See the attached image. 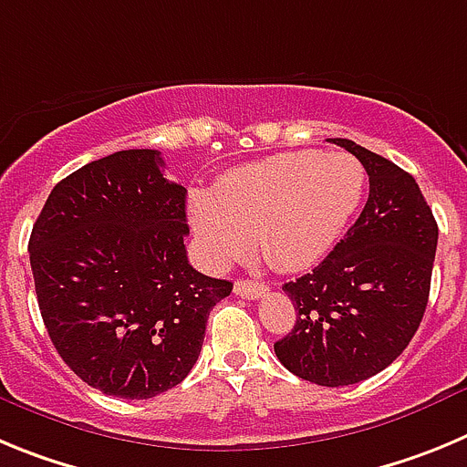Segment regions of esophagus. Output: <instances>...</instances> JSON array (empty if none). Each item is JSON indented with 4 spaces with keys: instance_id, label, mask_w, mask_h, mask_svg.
I'll return each mask as SVG.
<instances>
[{
    "instance_id": "34e87169",
    "label": "esophagus",
    "mask_w": 467,
    "mask_h": 467,
    "mask_svg": "<svg viewBox=\"0 0 467 467\" xmlns=\"http://www.w3.org/2000/svg\"><path fill=\"white\" fill-rule=\"evenodd\" d=\"M267 291H270V285L263 284V281H249V279L234 281V293L242 297H249V300L263 297Z\"/></svg>"
}]
</instances>
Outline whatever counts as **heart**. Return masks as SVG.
<instances>
[{"label": "heart", "mask_w": 467, "mask_h": 467, "mask_svg": "<svg viewBox=\"0 0 467 467\" xmlns=\"http://www.w3.org/2000/svg\"><path fill=\"white\" fill-rule=\"evenodd\" d=\"M365 195L354 155L293 150L230 170L216 191L192 192L191 223L213 265L242 258L255 234L279 270H306L335 249Z\"/></svg>", "instance_id": "heart-1"}]
</instances>
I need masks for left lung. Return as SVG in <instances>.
Segmentation results:
<instances>
[{
	"label": "left lung",
	"mask_w": 467,
	"mask_h": 467,
	"mask_svg": "<svg viewBox=\"0 0 467 467\" xmlns=\"http://www.w3.org/2000/svg\"><path fill=\"white\" fill-rule=\"evenodd\" d=\"M333 144L368 171V202L321 265L284 284L297 318L275 354L300 379L348 386L389 368L417 333L438 223L414 176L351 140Z\"/></svg>",
	"instance_id": "obj_1"
}]
</instances>
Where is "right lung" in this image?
Listing matches in <instances>:
<instances>
[{"mask_svg": "<svg viewBox=\"0 0 467 467\" xmlns=\"http://www.w3.org/2000/svg\"><path fill=\"white\" fill-rule=\"evenodd\" d=\"M162 167L150 149L88 162L50 191L29 237L50 342L88 386L125 400L186 379L233 291L188 263L186 188Z\"/></svg>", "mask_w": 467, "mask_h": 467, "instance_id": "obj_1", "label": "right lung"}]
</instances>
